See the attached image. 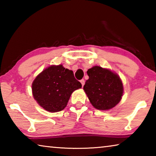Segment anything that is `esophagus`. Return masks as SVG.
<instances>
[{"instance_id":"esophagus-1","label":"esophagus","mask_w":156,"mask_h":156,"mask_svg":"<svg viewBox=\"0 0 156 156\" xmlns=\"http://www.w3.org/2000/svg\"><path fill=\"white\" fill-rule=\"evenodd\" d=\"M80 83H81V84H82V86H84V79H82V80H80Z\"/></svg>"}]
</instances>
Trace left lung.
Segmentation results:
<instances>
[{
  "mask_svg": "<svg viewBox=\"0 0 156 156\" xmlns=\"http://www.w3.org/2000/svg\"><path fill=\"white\" fill-rule=\"evenodd\" d=\"M87 73L89 79L86 80L83 89L94 108L109 110L119 103L123 96L124 87L117 73L100 66H94Z\"/></svg>",
  "mask_w": 156,
  "mask_h": 156,
  "instance_id": "8db88e82",
  "label": "left lung"
}]
</instances>
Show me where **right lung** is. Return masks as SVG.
Segmentation results:
<instances>
[{"instance_id": "right-lung-1", "label": "right lung", "mask_w": 156, "mask_h": 156, "mask_svg": "<svg viewBox=\"0 0 156 156\" xmlns=\"http://www.w3.org/2000/svg\"><path fill=\"white\" fill-rule=\"evenodd\" d=\"M82 84L72 70L62 65H51L34 79L31 90L34 98L47 112H58L65 109L70 96Z\"/></svg>"}]
</instances>
